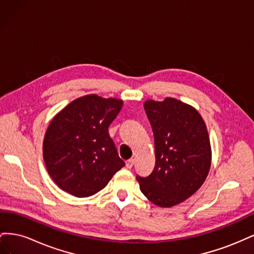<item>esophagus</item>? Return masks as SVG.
<instances>
[{"instance_id": "34e87169", "label": "esophagus", "mask_w": 254, "mask_h": 254, "mask_svg": "<svg viewBox=\"0 0 254 254\" xmlns=\"http://www.w3.org/2000/svg\"><path fill=\"white\" fill-rule=\"evenodd\" d=\"M133 164H134V160L133 159H130V160L126 161V167L127 168H131L133 166Z\"/></svg>"}]
</instances>
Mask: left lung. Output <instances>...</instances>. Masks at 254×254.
<instances>
[{
  "label": "left lung",
  "mask_w": 254,
  "mask_h": 254,
  "mask_svg": "<svg viewBox=\"0 0 254 254\" xmlns=\"http://www.w3.org/2000/svg\"><path fill=\"white\" fill-rule=\"evenodd\" d=\"M155 137L156 164L152 173L136 177L149 201L171 207L187 200L199 190L212 162L205 123L193 106L166 97L144 103Z\"/></svg>",
  "instance_id": "left-lung-1"
}]
</instances>
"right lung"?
<instances>
[{
  "label": "right lung",
  "mask_w": 254,
  "mask_h": 254,
  "mask_svg": "<svg viewBox=\"0 0 254 254\" xmlns=\"http://www.w3.org/2000/svg\"><path fill=\"white\" fill-rule=\"evenodd\" d=\"M123 101L88 94L74 99L51 121L43 160L53 181L82 198L96 194L125 165L109 135Z\"/></svg>",
  "instance_id": "1"
}]
</instances>
